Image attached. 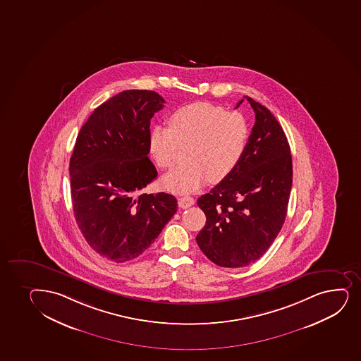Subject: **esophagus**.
<instances>
[{"label":"esophagus","mask_w":361,"mask_h":361,"mask_svg":"<svg viewBox=\"0 0 361 361\" xmlns=\"http://www.w3.org/2000/svg\"><path fill=\"white\" fill-rule=\"evenodd\" d=\"M195 204V199L188 195H183L178 198V207H183V209H187V207H192Z\"/></svg>","instance_id":"obj_1"}]
</instances>
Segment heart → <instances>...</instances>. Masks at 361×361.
I'll list each match as a JSON object with an SVG mask.
<instances>
[{
  "mask_svg": "<svg viewBox=\"0 0 361 361\" xmlns=\"http://www.w3.org/2000/svg\"><path fill=\"white\" fill-rule=\"evenodd\" d=\"M248 135L250 128L243 114L197 102L175 110L169 116V127H152L149 146L157 166L168 169L176 162L180 145L190 144V162L163 178L168 190L190 193L209 178L219 183L227 178L241 161Z\"/></svg>",
  "mask_w": 361,
  "mask_h": 361,
  "instance_id": "b5f03b06",
  "label": "heart"
}]
</instances>
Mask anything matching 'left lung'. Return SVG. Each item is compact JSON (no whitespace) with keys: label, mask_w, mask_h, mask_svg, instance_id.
Returning a JSON list of instances; mask_svg holds the SVG:
<instances>
[{"label":"left lung","mask_w":361,"mask_h":361,"mask_svg":"<svg viewBox=\"0 0 361 361\" xmlns=\"http://www.w3.org/2000/svg\"><path fill=\"white\" fill-rule=\"evenodd\" d=\"M245 98L255 114L245 154L235 169L197 202L207 223L195 240L222 267H247L267 251L283 226L292 190V154L282 127L270 110Z\"/></svg>","instance_id":"8db88e82"}]
</instances>
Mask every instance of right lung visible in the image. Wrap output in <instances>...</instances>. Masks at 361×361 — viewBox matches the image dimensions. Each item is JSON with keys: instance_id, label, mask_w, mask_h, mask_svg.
<instances>
[{"instance_id": "obj_1", "label": "right lung", "mask_w": 361, "mask_h": 361, "mask_svg": "<svg viewBox=\"0 0 361 361\" xmlns=\"http://www.w3.org/2000/svg\"><path fill=\"white\" fill-rule=\"evenodd\" d=\"M163 103L147 90H126L109 98L81 127L71 157L78 227L98 255L115 263L150 247L178 210L174 195L142 192L157 178L147 154L150 120Z\"/></svg>"}]
</instances>
